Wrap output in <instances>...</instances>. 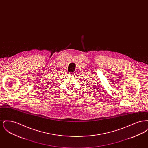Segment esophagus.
<instances>
[{"mask_svg":"<svg viewBox=\"0 0 148 148\" xmlns=\"http://www.w3.org/2000/svg\"><path fill=\"white\" fill-rule=\"evenodd\" d=\"M73 74H74V73H69V75H73Z\"/></svg>","mask_w":148,"mask_h":148,"instance_id":"esophagus-1","label":"esophagus"}]
</instances>
